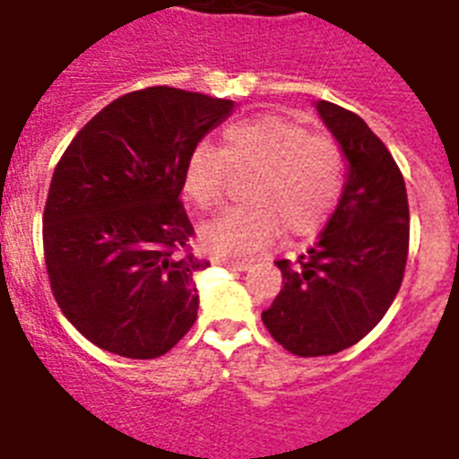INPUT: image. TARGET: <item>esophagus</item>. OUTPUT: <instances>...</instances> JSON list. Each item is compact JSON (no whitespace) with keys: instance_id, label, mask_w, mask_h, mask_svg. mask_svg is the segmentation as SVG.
Returning a JSON list of instances; mask_svg holds the SVG:
<instances>
[{"instance_id":"34e87169","label":"esophagus","mask_w":459,"mask_h":459,"mask_svg":"<svg viewBox=\"0 0 459 459\" xmlns=\"http://www.w3.org/2000/svg\"><path fill=\"white\" fill-rule=\"evenodd\" d=\"M215 263H218V265H225V267H232V270H248V265H251V263H248V260H244V258H215Z\"/></svg>"}]
</instances>
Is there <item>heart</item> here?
I'll return each instance as SVG.
<instances>
[{
    "instance_id": "b5f03b06",
    "label": "heart",
    "mask_w": 459,
    "mask_h": 459,
    "mask_svg": "<svg viewBox=\"0 0 459 459\" xmlns=\"http://www.w3.org/2000/svg\"><path fill=\"white\" fill-rule=\"evenodd\" d=\"M234 172L255 170L247 206H234L201 227V244L215 255H241L265 247L284 225L293 237L320 232L343 189V156L336 142L310 134L299 120L255 116L222 132V149L204 139L189 152L185 194L211 211Z\"/></svg>"
}]
</instances>
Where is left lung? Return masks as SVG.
<instances>
[{
    "label": "left lung",
    "instance_id": "left-lung-1",
    "mask_svg": "<svg viewBox=\"0 0 459 459\" xmlns=\"http://www.w3.org/2000/svg\"><path fill=\"white\" fill-rule=\"evenodd\" d=\"M346 159V182L320 239L299 265L277 260L281 289L263 310L277 343L300 358L333 355L368 336L401 289L410 241L405 179L368 123L315 104Z\"/></svg>",
    "mask_w": 459,
    "mask_h": 459
}]
</instances>
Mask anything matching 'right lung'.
Masks as SVG:
<instances>
[{"instance_id":"1","label":"right lung","mask_w":459,"mask_h":459,"mask_svg":"<svg viewBox=\"0 0 459 459\" xmlns=\"http://www.w3.org/2000/svg\"><path fill=\"white\" fill-rule=\"evenodd\" d=\"M234 101L175 87L130 91L101 108L58 160L44 206V263L73 327L132 360L168 353L196 320L179 204L189 152Z\"/></svg>"}]
</instances>
